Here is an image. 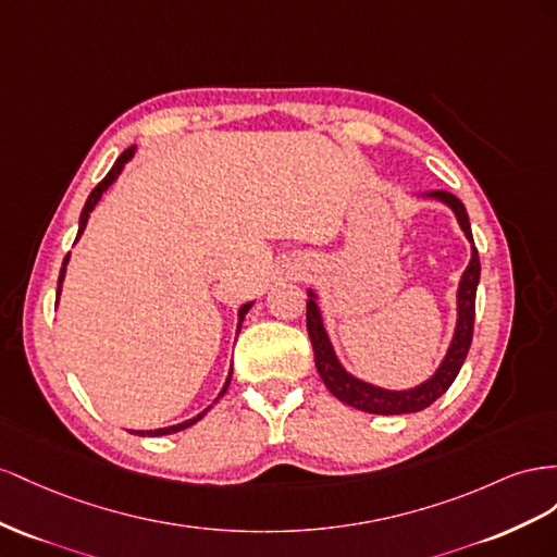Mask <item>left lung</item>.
Listing matches in <instances>:
<instances>
[{
    "mask_svg": "<svg viewBox=\"0 0 557 557\" xmlns=\"http://www.w3.org/2000/svg\"><path fill=\"white\" fill-rule=\"evenodd\" d=\"M420 198L446 205V208L455 214L459 228H462V233L467 235V240L473 243L469 214L465 210V205L459 202L453 194H448V190H429V194H422ZM479 280H481V259H479V251H475V247L471 245L469 265L465 268V273L457 284V320H455L450 345L446 349V357L441 359L438 369L429 375L424 383L410 389H385L345 371L324 329L320 296H317L312 289H308V336L314 349V367L320 371V377L324 380L326 389L336 396L338 401L363 412H373V416H404V412H418V410H424L426 406H432L438 396L446 394V389L455 383V377L467 359L471 336H473L475 287H479Z\"/></svg>",
    "mask_w": 557,
    "mask_h": 557,
    "instance_id": "1",
    "label": "left lung"
}]
</instances>
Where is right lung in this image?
<instances>
[{
  "label": "right lung",
  "instance_id": "1",
  "mask_svg": "<svg viewBox=\"0 0 557 557\" xmlns=\"http://www.w3.org/2000/svg\"><path fill=\"white\" fill-rule=\"evenodd\" d=\"M135 151H137V147H131V149H125L119 158H116V163H114V168H111L109 172H107V177L95 186L92 190H90V196H88V200H86V205H84V210H82V216H78V233H76V240L74 243H78V237H82V233L86 231V224H88V219H90V212L95 210V205L100 202V198H102V194L104 190L114 184L119 177H121V172H123V168H125V163H131L133 161V156H135ZM67 263H70V253L65 257V261H62V268H60V277H58V300H60V294H62V282H65V273H67ZM58 306V304H55ZM253 306V300H249V304H245L240 310H237V333H240V329H243V322H245V314L249 312V308ZM231 375H233V369H231V373H228V377H226V383H224V387H221V392H219V396L214 399V404L221 399V396L226 394V389H228V385H231ZM212 404V406H214ZM212 406H208L205 408L202 412H198L196 418H190V420H184V422H180V424H172V426H163V429H131V434H137V436H168V434H177V432H182V429H188L190 424H196L198 420H202L205 416H208V410H212Z\"/></svg>",
  "mask_w": 557,
  "mask_h": 557
}]
</instances>
